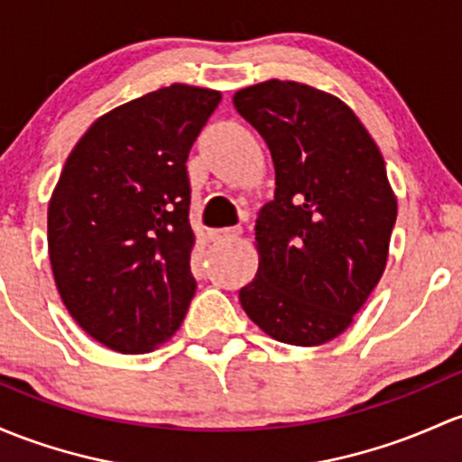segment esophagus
<instances>
[{
	"instance_id": "esophagus-1",
	"label": "esophagus",
	"mask_w": 462,
	"mask_h": 462,
	"mask_svg": "<svg viewBox=\"0 0 462 462\" xmlns=\"http://www.w3.org/2000/svg\"><path fill=\"white\" fill-rule=\"evenodd\" d=\"M240 236V229L237 226H226V229H213L209 231L211 242H231Z\"/></svg>"
}]
</instances>
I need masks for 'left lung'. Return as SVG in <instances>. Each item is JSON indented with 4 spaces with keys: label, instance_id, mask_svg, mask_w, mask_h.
<instances>
[{
    "label": "left lung",
    "instance_id": "obj_1",
    "mask_svg": "<svg viewBox=\"0 0 462 462\" xmlns=\"http://www.w3.org/2000/svg\"><path fill=\"white\" fill-rule=\"evenodd\" d=\"M236 110L275 165V198L257 213L260 255L240 291L249 319L291 346H321L355 319L388 264L396 222L383 156L335 94L297 81L242 88Z\"/></svg>",
    "mask_w": 462,
    "mask_h": 462
}]
</instances>
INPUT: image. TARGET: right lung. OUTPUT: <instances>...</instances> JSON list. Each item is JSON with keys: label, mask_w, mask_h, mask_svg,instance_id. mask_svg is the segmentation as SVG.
Wrapping results in <instances>:
<instances>
[{"label": "right lung", "mask_w": 462, "mask_h": 462, "mask_svg": "<svg viewBox=\"0 0 462 462\" xmlns=\"http://www.w3.org/2000/svg\"><path fill=\"white\" fill-rule=\"evenodd\" d=\"M222 94L171 83L114 107L79 138L48 202V255L72 319L143 355L180 328L196 280L187 156Z\"/></svg>", "instance_id": "add662e5"}]
</instances>
